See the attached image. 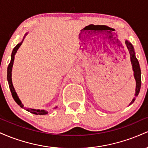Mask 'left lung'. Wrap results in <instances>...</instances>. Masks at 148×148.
<instances>
[{"mask_svg":"<svg viewBox=\"0 0 148 148\" xmlns=\"http://www.w3.org/2000/svg\"><path fill=\"white\" fill-rule=\"evenodd\" d=\"M125 43H126L127 49H128L129 51H130V56H131V62H132V67H133V71L134 73V77H135L136 81V88L135 96L137 97L139 94V92H140V86H141V72H140L139 62L135 56V53H134L133 46L132 45V44L130 43V42L127 41V40L125 41ZM135 99L136 97H134L133 100L131 101L130 105L134 103V101H135Z\"/></svg>","mask_w":148,"mask_h":148,"instance_id":"left-lung-1","label":"left lung"}]
</instances>
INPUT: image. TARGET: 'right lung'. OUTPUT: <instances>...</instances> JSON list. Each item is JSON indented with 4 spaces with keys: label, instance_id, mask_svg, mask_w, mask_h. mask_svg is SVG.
Returning a JSON list of instances; mask_svg holds the SVG:
<instances>
[{
    "label": "right lung",
    "instance_id": "1",
    "mask_svg": "<svg viewBox=\"0 0 148 148\" xmlns=\"http://www.w3.org/2000/svg\"><path fill=\"white\" fill-rule=\"evenodd\" d=\"M23 39H24V37H23ZM21 44H22V42L21 43L18 44V45L14 47V49H13L12 53V55H11V61H10L9 65H8V75H7V79H8V84H9V87H10V91H11L13 99H14V101H16V103H17L18 106H20V107H21V108H23V105L21 103V101H20V99H18L17 95H16V92H15L14 88L13 87L12 82V69L13 62H14V56L15 54H16V51H17L18 48L20 47V46L21 45ZM26 111H28V112H30L31 113H33V114H35V115L47 114V112L45 111V110H36V109H32V108H27Z\"/></svg>",
    "mask_w": 148,
    "mask_h": 148
}]
</instances>
